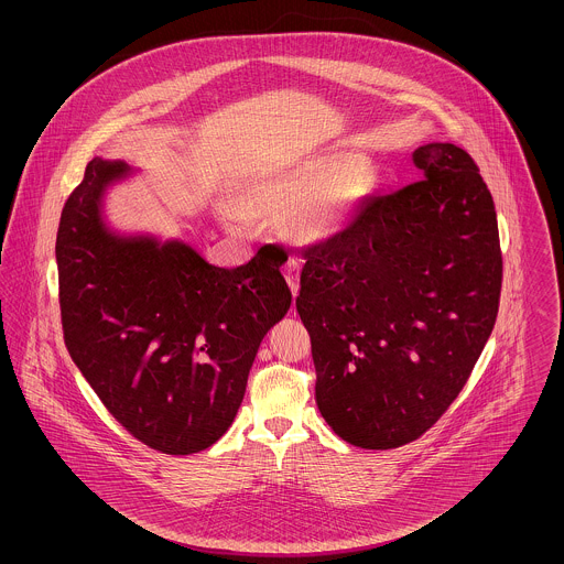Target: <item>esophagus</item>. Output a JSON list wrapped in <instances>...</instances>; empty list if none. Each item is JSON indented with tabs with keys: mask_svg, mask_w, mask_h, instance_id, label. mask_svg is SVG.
<instances>
[{
	"mask_svg": "<svg viewBox=\"0 0 564 564\" xmlns=\"http://www.w3.org/2000/svg\"><path fill=\"white\" fill-rule=\"evenodd\" d=\"M283 274H285V281H288V285H290V290H292V294H294L295 297V295H297V288H300V267H297V262L290 260V262L285 264Z\"/></svg>",
	"mask_w": 564,
	"mask_h": 564,
	"instance_id": "esophagus-1",
	"label": "esophagus"
}]
</instances>
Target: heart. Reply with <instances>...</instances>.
<instances>
[{
  "instance_id": "b5f03b06",
  "label": "heart",
  "mask_w": 564,
  "mask_h": 564,
  "mask_svg": "<svg viewBox=\"0 0 564 564\" xmlns=\"http://www.w3.org/2000/svg\"><path fill=\"white\" fill-rule=\"evenodd\" d=\"M375 192L370 164L359 156L315 152L274 159L239 175L230 188L234 212L224 214L230 230L241 217L283 219V232L300 245L340 239Z\"/></svg>"
}]
</instances>
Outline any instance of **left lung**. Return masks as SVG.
Listing matches in <instances>:
<instances>
[{"instance_id": "left-lung-1", "label": "left lung", "mask_w": 564, "mask_h": 564, "mask_svg": "<svg viewBox=\"0 0 564 564\" xmlns=\"http://www.w3.org/2000/svg\"><path fill=\"white\" fill-rule=\"evenodd\" d=\"M412 161L421 182L370 198L340 239L304 251L295 297L317 408L366 451L430 430L467 382L499 311L497 214L476 162L440 141Z\"/></svg>"}]
</instances>
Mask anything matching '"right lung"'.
Here are the masks:
<instances>
[{"label": "right lung", "mask_w": 564, "mask_h": 564, "mask_svg": "<svg viewBox=\"0 0 564 564\" xmlns=\"http://www.w3.org/2000/svg\"><path fill=\"white\" fill-rule=\"evenodd\" d=\"M139 173L93 159L56 232L65 345L111 416L164 455L215 444L241 408L262 338L292 292L283 249L237 269L209 264L189 242L120 232L109 189Z\"/></svg>", "instance_id": "obj_1"}]
</instances>
